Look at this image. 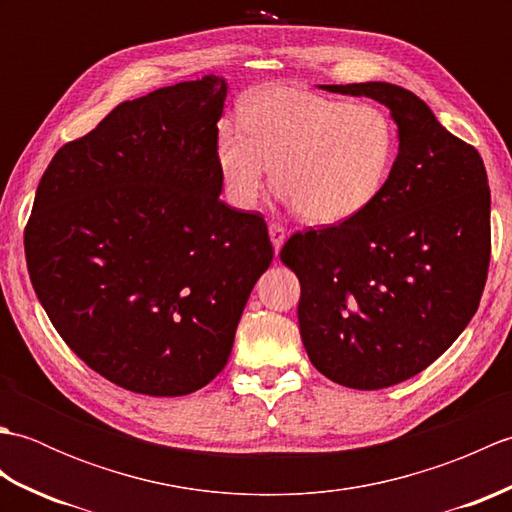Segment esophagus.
Returning <instances> with one entry per match:
<instances>
[{
    "label": "esophagus",
    "mask_w": 512,
    "mask_h": 512,
    "mask_svg": "<svg viewBox=\"0 0 512 512\" xmlns=\"http://www.w3.org/2000/svg\"><path fill=\"white\" fill-rule=\"evenodd\" d=\"M268 235H270V242H273L275 250H279L286 242V228L277 224V222H270L268 224Z\"/></svg>",
    "instance_id": "obj_1"
}]
</instances>
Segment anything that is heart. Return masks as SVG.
Returning <instances> with one entry per match:
<instances>
[{"instance_id": "heart-1", "label": "heart", "mask_w": 512, "mask_h": 512, "mask_svg": "<svg viewBox=\"0 0 512 512\" xmlns=\"http://www.w3.org/2000/svg\"><path fill=\"white\" fill-rule=\"evenodd\" d=\"M239 127L224 125L215 158L224 193L250 209L264 189L266 165L303 222L334 226L354 220L385 191L398 156V132L372 103H347L268 85L239 107Z\"/></svg>"}]
</instances>
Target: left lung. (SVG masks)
Segmentation results:
<instances>
[{
    "label": "left lung",
    "instance_id": "1",
    "mask_svg": "<svg viewBox=\"0 0 512 512\" xmlns=\"http://www.w3.org/2000/svg\"><path fill=\"white\" fill-rule=\"evenodd\" d=\"M369 96L398 125L380 198L354 220L295 233L281 262L301 284L299 330L334 383L383 389L420 374L480 306L491 262V189L477 149L398 85H321Z\"/></svg>",
    "mask_w": 512,
    "mask_h": 512
}]
</instances>
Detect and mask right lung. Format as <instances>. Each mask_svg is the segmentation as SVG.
I'll return each mask as SVG.
<instances>
[{
    "instance_id": "1",
    "label": "right lung",
    "mask_w": 512,
    "mask_h": 512,
    "mask_svg": "<svg viewBox=\"0 0 512 512\" xmlns=\"http://www.w3.org/2000/svg\"><path fill=\"white\" fill-rule=\"evenodd\" d=\"M222 76L125 101L65 143L24 233L32 288L70 350L145 396H187L222 372L268 226L220 200Z\"/></svg>"
}]
</instances>
